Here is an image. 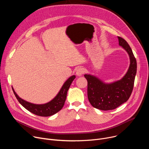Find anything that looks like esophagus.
I'll return each mask as SVG.
<instances>
[{"label":"esophagus","mask_w":149,"mask_h":149,"mask_svg":"<svg viewBox=\"0 0 149 149\" xmlns=\"http://www.w3.org/2000/svg\"><path fill=\"white\" fill-rule=\"evenodd\" d=\"M86 72V70L83 68H79L77 69V72H76V74L78 76H81L82 74H84V73Z\"/></svg>","instance_id":"1"}]
</instances>
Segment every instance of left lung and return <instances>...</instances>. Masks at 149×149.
Segmentation results:
<instances>
[{"label": "left lung", "mask_w": 149, "mask_h": 149, "mask_svg": "<svg viewBox=\"0 0 149 149\" xmlns=\"http://www.w3.org/2000/svg\"><path fill=\"white\" fill-rule=\"evenodd\" d=\"M119 45L128 52L130 65L128 71L121 79L112 84H104L97 78L86 74L88 82L87 95L93 107L101 110L116 109L130 98L133 90L137 72V62L128 43L118 36Z\"/></svg>", "instance_id": "obj_1"}]
</instances>
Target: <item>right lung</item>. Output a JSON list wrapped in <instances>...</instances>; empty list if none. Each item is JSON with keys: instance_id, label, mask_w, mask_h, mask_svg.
Listing matches in <instances>:
<instances>
[{"instance_id": "add662e5", "label": "right lung", "mask_w": 149, "mask_h": 149, "mask_svg": "<svg viewBox=\"0 0 149 149\" xmlns=\"http://www.w3.org/2000/svg\"><path fill=\"white\" fill-rule=\"evenodd\" d=\"M75 76L73 75L63 85L58 95L50 102L44 104H34L27 102L20 98L13 90V93L17 101L31 113L41 117H49L52 116L60 111L65 104L68 90Z\"/></svg>"}]
</instances>
